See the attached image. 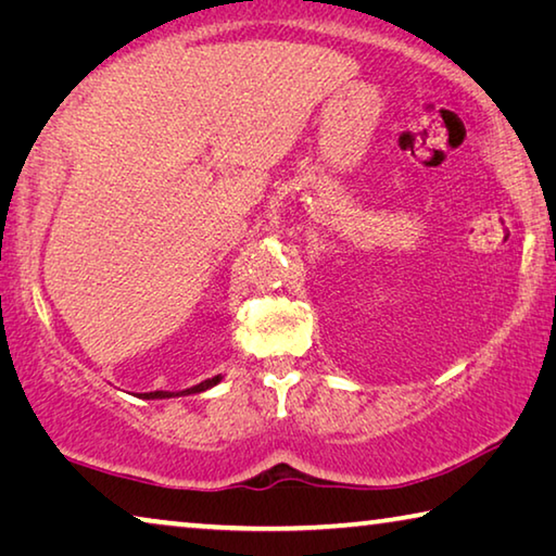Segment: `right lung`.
<instances>
[{
  "mask_svg": "<svg viewBox=\"0 0 556 556\" xmlns=\"http://www.w3.org/2000/svg\"><path fill=\"white\" fill-rule=\"evenodd\" d=\"M220 380H223V375H215V378L203 380V382H199V384H193V388L181 390V392H166V390L144 392V394H142V400H168V397H184V394H199V392H205V390L215 388V384H218Z\"/></svg>",
  "mask_w": 556,
  "mask_h": 556,
  "instance_id": "right-lung-1",
  "label": "right lung"
}]
</instances>
